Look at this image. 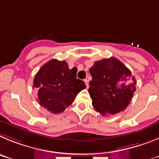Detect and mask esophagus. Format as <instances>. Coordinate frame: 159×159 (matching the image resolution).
<instances>
[{"label": "esophagus", "mask_w": 159, "mask_h": 159, "mask_svg": "<svg viewBox=\"0 0 159 159\" xmlns=\"http://www.w3.org/2000/svg\"><path fill=\"white\" fill-rule=\"evenodd\" d=\"M84 81H85V85H86V87H87V88H88V87H89V81H88V79H85V80H84Z\"/></svg>", "instance_id": "1"}]
</instances>
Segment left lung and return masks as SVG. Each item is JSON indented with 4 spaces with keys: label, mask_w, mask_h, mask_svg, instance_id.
<instances>
[{
    "label": "left lung",
    "mask_w": 159,
    "mask_h": 159,
    "mask_svg": "<svg viewBox=\"0 0 159 159\" xmlns=\"http://www.w3.org/2000/svg\"><path fill=\"white\" fill-rule=\"evenodd\" d=\"M92 80L89 93L94 109L101 115H114L124 111L135 91V77L114 57L94 62L89 69Z\"/></svg>",
    "instance_id": "1"
}]
</instances>
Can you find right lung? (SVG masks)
<instances>
[{
  "label": "right lung",
  "instance_id": "add662e5",
  "mask_svg": "<svg viewBox=\"0 0 159 159\" xmlns=\"http://www.w3.org/2000/svg\"><path fill=\"white\" fill-rule=\"evenodd\" d=\"M77 71L76 67L70 70L66 61L52 59L44 64L33 81L39 104L51 113L62 112L86 88L84 81L77 79Z\"/></svg>",
  "mask_w": 159,
  "mask_h": 159
}]
</instances>
